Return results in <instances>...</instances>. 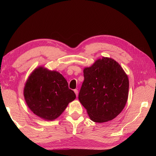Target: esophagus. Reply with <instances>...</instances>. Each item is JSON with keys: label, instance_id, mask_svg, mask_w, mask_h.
Segmentation results:
<instances>
[{"label": "esophagus", "instance_id": "obj_1", "mask_svg": "<svg viewBox=\"0 0 156 156\" xmlns=\"http://www.w3.org/2000/svg\"><path fill=\"white\" fill-rule=\"evenodd\" d=\"M74 92H75V94H76V96H78V90L77 89H75L74 90Z\"/></svg>", "mask_w": 156, "mask_h": 156}]
</instances>
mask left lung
Masks as SVG:
<instances>
[{
  "mask_svg": "<svg viewBox=\"0 0 156 156\" xmlns=\"http://www.w3.org/2000/svg\"><path fill=\"white\" fill-rule=\"evenodd\" d=\"M79 100L90 119L102 123L114 119L124 108L129 80L115 60L103 57L84 69Z\"/></svg>",
  "mask_w": 156,
  "mask_h": 156,
  "instance_id": "1",
  "label": "left lung"
}]
</instances>
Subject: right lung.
<instances>
[{
    "instance_id": "1",
    "label": "right lung",
    "mask_w": 156,
    "mask_h": 156,
    "mask_svg": "<svg viewBox=\"0 0 156 156\" xmlns=\"http://www.w3.org/2000/svg\"><path fill=\"white\" fill-rule=\"evenodd\" d=\"M24 96L30 109L47 120L58 118L76 98L62 75L42 67L36 69L28 79Z\"/></svg>"
}]
</instances>
